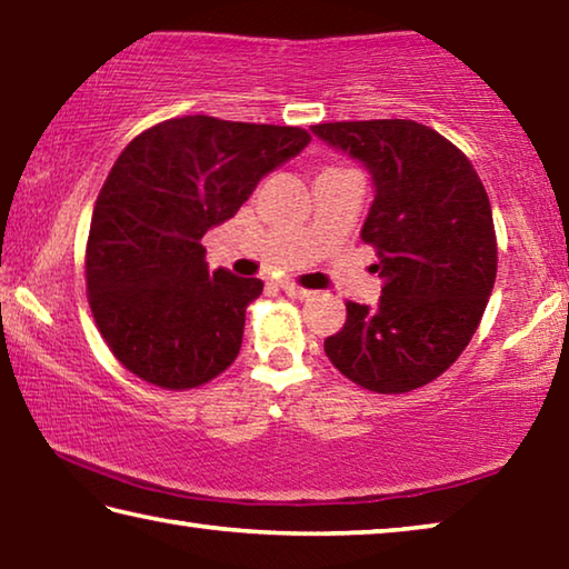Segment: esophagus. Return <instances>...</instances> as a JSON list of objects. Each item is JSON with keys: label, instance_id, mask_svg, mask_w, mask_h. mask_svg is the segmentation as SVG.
<instances>
[{"label": "esophagus", "instance_id": "34e87169", "mask_svg": "<svg viewBox=\"0 0 569 569\" xmlns=\"http://www.w3.org/2000/svg\"><path fill=\"white\" fill-rule=\"evenodd\" d=\"M281 291H283L286 296L298 298V301H303V298L311 296V291H306V288H298V286H293V283H281Z\"/></svg>", "mask_w": 569, "mask_h": 569}]
</instances>
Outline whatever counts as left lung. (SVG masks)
Here are the masks:
<instances>
[{
  "instance_id": "1",
  "label": "left lung",
  "mask_w": 569,
  "mask_h": 569,
  "mask_svg": "<svg viewBox=\"0 0 569 569\" xmlns=\"http://www.w3.org/2000/svg\"><path fill=\"white\" fill-rule=\"evenodd\" d=\"M311 132L371 176L361 240L377 248L387 278L377 306H346L326 356L369 391L423 387L467 349L492 293L497 240L487 190L465 152L413 120L323 122Z\"/></svg>"
}]
</instances>
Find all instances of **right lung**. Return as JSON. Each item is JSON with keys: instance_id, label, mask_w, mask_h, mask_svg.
I'll return each instance as SVG.
<instances>
[{"instance_id": "right-lung-1", "label": "right lung", "mask_w": 569, "mask_h": 569, "mask_svg": "<svg viewBox=\"0 0 569 569\" xmlns=\"http://www.w3.org/2000/svg\"><path fill=\"white\" fill-rule=\"evenodd\" d=\"M308 142L301 128L186 114L122 150L94 203L84 273L102 339L134 377L192 389L236 361L263 281L210 273L200 238Z\"/></svg>"}]
</instances>
